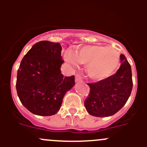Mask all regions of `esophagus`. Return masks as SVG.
I'll return each mask as SVG.
<instances>
[{"label": "esophagus", "instance_id": "34e87169", "mask_svg": "<svg viewBox=\"0 0 147 147\" xmlns=\"http://www.w3.org/2000/svg\"><path fill=\"white\" fill-rule=\"evenodd\" d=\"M75 82H82V78L81 77V75L79 73H77L75 75Z\"/></svg>", "mask_w": 147, "mask_h": 147}]
</instances>
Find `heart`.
Listing matches in <instances>:
<instances>
[{
  "label": "heart",
  "mask_w": 147,
  "mask_h": 147,
  "mask_svg": "<svg viewBox=\"0 0 147 147\" xmlns=\"http://www.w3.org/2000/svg\"><path fill=\"white\" fill-rule=\"evenodd\" d=\"M65 59L73 66H78L80 63L86 65L90 78L103 80L110 76L118 67L120 55L112 47L86 45L77 50L76 55L70 52L66 53Z\"/></svg>",
  "instance_id": "heart-1"
}]
</instances>
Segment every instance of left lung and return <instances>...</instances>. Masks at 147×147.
<instances>
[{
    "mask_svg": "<svg viewBox=\"0 0 147 147\" xmlns=\"http://www.w3.org/2000/svg\"><path fill=\"white\" fill-rule=\"evenodd\" d=\"M121 65L115 75L97 82L88 83L90 94L84 107L90 115L98 117L114 115L128 100L133 87L131 69L124 55Z\"/></svg>",
    "mask_w": 147,
    "mask_h": 147,
    "instance_id": "obj_1",
    "label": "left lung"
}]
</instances>
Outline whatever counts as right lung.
Listing matches in <instances>:
<instances>
[{"label":"right lung","instance_id":"right-lung-1","mask_svg":"<svg viewBox=\"0 0 147 147\" xmlns=\"http://www.w3.org/2000/svg\"><path fill=\"white\" fill-rule=\"evenodd\" d=\"M59 42L40 41L26 53L18 69L16 90L23 106L39 116L55 115L75 77H64Z\"/></svg>","mask_w":147,"mask_h":147}]
</instances>
